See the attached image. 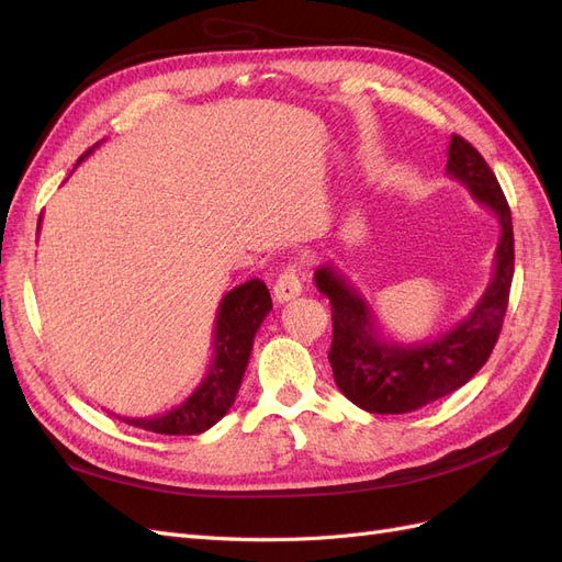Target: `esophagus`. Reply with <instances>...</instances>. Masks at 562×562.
Returning <instances> with one entry per match:
<instances>
[{
	"instance_id": "34e87169",
	"label": "esophagus",
	"mask_w": 562,
	"mask_h": 562,
	"mask_svg": "<svg viewBox=\"0 0 562 562\" xmlns=\"http://www.w3.org/2000/svg\"><path fill=\"white\" fill-rule=\"evenodd\" d=\"M271 293H274V300L279 304L283 302H291L302 293V281H300V267L297 265H288L283 267V271L279 274L274 288H271Z\"/></svg>"
}]
</instances>
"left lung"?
<instances>
[{
  "label": "left lung",
  "mask_w": 562,
  "mask_h": 562,
  "mask_svg": "<svg viewBox=\"0 0 562 562\" xmlns=\"http://www.w3.org/2000/svg\"><path fill=\"white\" fill-rule=\"evenodd\" d=\"M446 173L495 213L499 244L495 274L473 312L450 333L427 342L386 339L370 302L333 265L316 269L318 291L330 297L333 345L328 359L337 389L368 413L403 415L464 386L497 345L514 279V225L502 187L471 143L452 135Z\"/></svg>",
  "instance_id": "1"
}]
</instances>
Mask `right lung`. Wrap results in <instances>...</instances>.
<instances>
[{"label":"right lung","instance_id":"obj_1","mask_svg":"<svg viewBox=\"0 0 562 562\" xmlns=\"http://www.w3.org/2000/svg\"><path fill=\"white\" fill-rule=\"evenodd\" d=\"M98 145H93L87 155ZM42 223V220H40ZM271 310V297L260 279H250L229 291L217 307L213 333V361L206 378L173 411L157 417H122L126 424L164 436H194L211 429L232 407L252 351V339Z\"/></svg>","mask_w":562,"mask_h":562}]
</instances>
